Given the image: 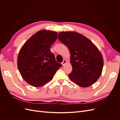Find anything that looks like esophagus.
I'll return each instance as SVG.
<instances>
[{
	"mask_svg": "<svg viewBox=\"0 0 120 120\" xmlns=\"http://www.w3.org/2000/svg\"><path fill=\"white\" fill-rule=\"evenodd\" d=\"M66 63H67V60H63V62H62V65H63V66H64L65 65H66Z\"/></svg>",
	"mask_w": 120,
	"mask_h": 120,
	"instance_id": "obj_1",
	"label": "esophagus"
}]
</instances>
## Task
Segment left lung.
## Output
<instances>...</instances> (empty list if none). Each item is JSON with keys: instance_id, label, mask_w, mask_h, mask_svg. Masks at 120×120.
Segmentation results:
<instances>
[{"instance_id": "obj_1", "label": "left lung", "mask_w": 120, "mask_h": 120, "mask_svg": "<svg viewBox=\"0 0 120 120\" xmlns=\"http://www.w3.org/2000/svg\"><path fill=\"white\" fill-rule=\"evenodd\" d=\"M58 38L71 53L72 70L68 75L71 80L83 88L94 84L101 76L104 66L102 55L97 46L75 32H60Z\"/></svg>"}]
</instances>
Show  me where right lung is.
<instances>
[{"label": "right lung", "mask_w": 120, "mask_h": 120, "mask_svg": "<svg viewBox=\"0 0 120 120\" xmlns=\"http://www.w3.org/2000/svg\"><path fill=\"white\" fill-rule=\"evenodd\" d=\"M56 31H38L25 42L17 57V67L22 78L32 86L39 87L52 79L62 66L57 63L50 48L57 39Z\"/></svg>", "instance_id": "add662e5"}]
</instances>
